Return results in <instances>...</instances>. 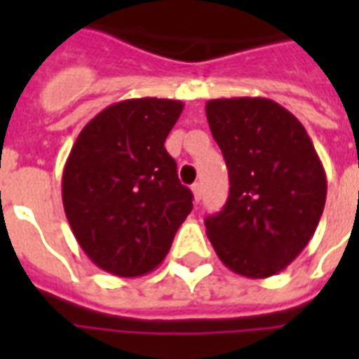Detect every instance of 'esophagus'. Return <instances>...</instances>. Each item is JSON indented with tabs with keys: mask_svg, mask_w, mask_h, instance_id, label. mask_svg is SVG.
Returning a JSON list of instances; mask_svg holds the SVG:
<instances>
[{
	"mask_svg": "<svg viewBox=\"0 0 359 359\" xmlns=\"http://www.w3.org/2000/svg\"><path fill=\"white\" fill-rule=\"evenodd\" d=\"M191 194H194V201H196V205L199 201H201V184L199 182H196V184L191 186Z\"/></svg>",
	"mask_w": 359,
	"mask_h": 359,
	"instance_id": "obj_1",
	"label": "esophagus"
}]
</instances>
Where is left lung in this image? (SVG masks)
<instances>
[{
    "instance_id": "obj_1",
    "label": "left lung",
    "mask_w": 359,
    "mask_h": 359,
    "mask_svg": "<svg viewBox=\"0 0 359 359\" xmlns=\"http://www.w3.org/2000/svg\"><path fill=\"white\" fill-rule=\"evenodd\" d=\"M207 119L229 169V197L207 216L219 261L251 279L276 276L300 255L326 203V173L306 128L270 98L208 100Z\"/></svg>"
}]
</instances>
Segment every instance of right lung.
Segmentation results:
<instances>
[{
	"label": "right lung",
	"instance_id": "right-lung-1",
	"mask_svg": "<svg viewBox=\"0 0 359 359\" xmlns=\"http://www.w3.org/2000/svg\"><path fill=\"white\" fill-rule=\"evenodd\" d=\"M184 104L130 98L95 115L74 141L63 169L70 229L98 268L137 278L165 259L191 212L165 137Z\"/></svg>",
	"mask_w": 359,
	"mask_h": 359
}]
</instances>
